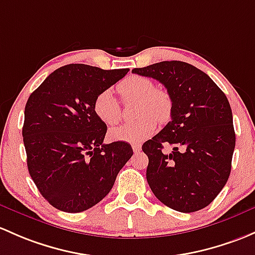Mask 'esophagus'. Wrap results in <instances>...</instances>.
<instances>
[{"label":"esophagus","mask_w":255,"mask_h":255,"mask_svg":"<svg viewBox=\"0 0 255 255\" xmlns=\"http://www.w3.org/2000/svg\"><path fill=\"white\" fill-rule=\"evenodd\" d=\"M132 148H133V151H134V152H139L141 150V146L139 145V144H133Z\"/></svg>","instance_id":"obj_1"}]
</instances>
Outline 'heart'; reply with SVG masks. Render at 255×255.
<instances>
[{"mask_svg":"<svg viewBox=\"0 0 255 255\" xmlns=\"http://www.w3.org/2000/svg\"><path fill=\"white\" fill-rule=\"evenodd\" d=\"M125 103L138 101L135 115L141 116L133 122L125 123L110 130V138L116 141L139 143L152 134L155 120L166 122L172 111V100L167 92L155 89L151 80L145 77L130 76L123 79L116 87ZM96 117L107 126H115L121 120V105L111 90H104L94 100Z\"/></svg>","mask_w":255,"mask_h":255,"instance_id":"heart-1","label":"heart"}]
</instances>
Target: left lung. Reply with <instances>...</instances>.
I'll return each instance as SVG.
<instances>
[{"instance_id":"obj_1","label":"left lung","mask_w":255,"mask_h":255,"mask_svg":"<svg viewBox=\"0 0 255 255\" xmlns=\"http://www.w3.org/2000/svg\"><path fill=\"white\" fill-rule=\"evenodd\" d=\"M132 72L159 80L172 100L171 121L141 146L149 157L150 188L173 210L193 213L205 208L231 172L236 134L226 95L208 74L182 61ZM165 143L172 152L163 151Z\"/></svg>"}]
</instances>
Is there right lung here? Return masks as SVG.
Listing matches in <instances>:
<instances>
[{"instance_id":"right-lung-1","label":"right lung","mask_w":255,"mask_h":255,"mask_svg":"<svg viewBox=\"0 0 255 255\" xmlns=\"http://www.w3.org/2000/svg\"><path fill=\"white\" fill-rule=\"evenodd\" d=\"M128 71L67 64L29 96L23 125L28 170L58 210L80 213L98 204L132 157L126 141L104 144L107 127L94 112L96 96Z\"/></svg>"}]
</instances>
